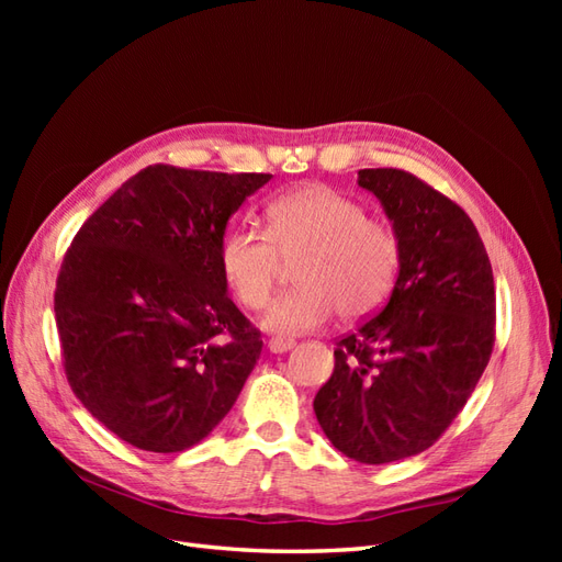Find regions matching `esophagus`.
I'll list each match as a JSON object with an SVG mask.
<instances>
[{
  "instance_id": "1",
  "label": "esophagus",
  "mask_w": 562,
  "mask_h": 562,
  "mask_svg": "<svg viewBox=\"0 0 562 562\" xmlns=\"http://www.w3.org/2000/svg\"><path fill=\"white\" fill-rule=\"evenodd\" d=\"M293 339H285V337H271L269 342H267V349L271 351V353H283V351H288V349H293Z\"/></svg>"
}]
</instances>
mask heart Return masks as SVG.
<instances>
[{
  "label": "heart",
  "mask_w": 562,
  "mask_h": 562,
  "mask_svg": "<svg viewBox=\"0 0 562 562\" xmlns=\"http://www.w3.org/2000/svg\"><path fill=\"white\" fill-rule=\"evenodd\" d=\"M220 274L236 302L262 310L295 265L297 288L271 304L262 326L279 335L321 328L337 312L359 321L378 312L396 283L401 244L363 203L326 184H307L267 206V229L234 227L220 241Z\"/></svg>",
  "instance_id": "1"
}]
</instances>
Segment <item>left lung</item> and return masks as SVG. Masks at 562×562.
<instances>
[{
	"mask_svg": "<svg viewBox=\"0 0 562 562\" xmlns=\"http://www.w3.org/2000/svg\"><path fill=\"white\" fill-rule=\"evenodd\" d=\"M359 184L394 223L401 267L384 310L337 339L314 413L361 464L419 454L467 405L495 347V279L471 217L401 168H363Z\"/></svg>",
	"mask_w": 562,
	"mask_h": 562,
	"instance_id": "obj_1",
	"label": "left lung"
}]
</instances>
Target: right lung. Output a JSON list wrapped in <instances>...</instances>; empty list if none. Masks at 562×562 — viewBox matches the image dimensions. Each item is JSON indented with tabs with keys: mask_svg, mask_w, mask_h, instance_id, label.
Instances as JSON below:
<instances>
[{
	"mask_svg": "<svg viewBox=\"0 0 562 562\" xmlns=\"http://www.w3.org/2000/svg\"><path fill=\"white\" fill-rule=\"evenodd\" d=\"M269 180L147 166L67 248L54 295L65 375L133 448L199 443L258 363L260 330L227 297L217 252L232 213Z\"/></svg>",
	"mask_w": 562,
	"mask_h": 562,
	"instance_id": "add662e5",
	"label": "right lung"
}]
</instances>
